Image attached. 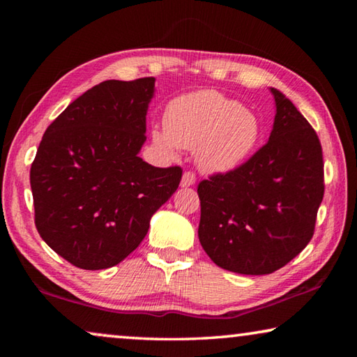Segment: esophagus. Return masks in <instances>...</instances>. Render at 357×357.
<instances>
[{"instance_id":"34e87169","label":"esophagus","mask_w":357,"mask_h":357,"mask_svg":"<svg viewBox=\"0 0 357 357\" xmlns=\"http://www.w3.org/2000/svg\"><path fill=\"white\" fill-rule=\"evenodd\" d=\"M195 173L193 172H185L184 174H183V179H181V185L183 187H190V185H193L195 184Z\"/></svg>"}]
</instances>
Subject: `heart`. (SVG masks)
<instances>
[{
  "instance_id": "heart-1",
  "label": "heart",
  "mask_w": 357,
  "mask_h": 357,
  "mask_svg": "<svg viewBox=\"0 0 357 357\" xmlns=\"http://www.w3.org/2000/svg\"><path fill=\"white\" fill-rule=\"evenodd\" d=\"M261 137L257 114L239 100L213 89L181 96L168 105L165 128L155 129V144L167 153L195 149L204 172H228L252 154Z\"/></svg>"
}]
</instances>
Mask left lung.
<instances>
[{
    "mask_svg": "<svg viewBox=\"0 0 357 357\" xmlns=\"http://www.w3.org/2000/svg\"><path fill=\"white\" fill-rule=\"evenodd\" d=\"M269 142L244 164L200 181L198 238L231 273L271 274L299 255L315 233L324 195L317 132L280 91Z\"/></svg>",
    "mask_w": 357,
    "mask_h": 357,
    "instance_id": "1",
    "label": "left lung"
}]
</instances>
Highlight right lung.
Masks as SVG:
<instances>
[{"label":"right lung","instance_id":"1","mask_svg":"<svg viewBox=\"0 0 357 357\" xmlns=\"http://www.w3.org/2000/svg\"><path fill=\"white\" fill-rule=\"evenodd\" d=\"M154 77L107 80L48 126L31 164L34 223L50 249L80 269L118 264L144 239L183 168L138 157Z\"/></svg>","mask_w":357,"mask_h":357}]
</instances>
